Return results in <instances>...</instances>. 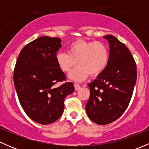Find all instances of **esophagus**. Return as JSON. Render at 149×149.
<instances>
[{
	"mask_svg": "<svg viewBox=\"0 0 149 149\" xmlns=\"http://www.w3.org/2000/svg\"><path fill=\"white\" fill-rule=\"evenodd\" d=\"M74 88H75V90L77 91V90H79V88H81V85H79V84H74Z\"/></svg>",
	"mask_w": 149,
	"mask_h": 149,
	"instance_id": "obj_1",
	"label": "esophagus"
}]
</instances>
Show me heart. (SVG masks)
<instances>
[{
    "label": "heart",
    "instance_id": "b5f03b06",
    "mask_svg": "<svg viewBox=\"0 0 149 149\" xmlns=\"http://www.w3.org/2000/svg\"><path fill=\"white\" fill-rule=\"evenodd\" d=\"M68 52H58L55 59L62 71L70 73L69 77L75 81H82L88 75L101 74L108 65L109 52L107 47L100 42L76 40L68 47Z\"/></svg>",
    "mask_w": 149,
    "mask_h": 149
}]
</instances>
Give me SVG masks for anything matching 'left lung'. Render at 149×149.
<instances>
[{"label": "left lung", "mask_w": 149, "mask_h": 149, "mask_svg": "<svg viewBox=\"0 0 149 149\" xmlns=\"http://www.w3.org/2000/svg\"><path fill=\"white\" fill-rule=\"evenodd\" d=\"M109 42L108 65L94 81L88 84L87 115L94 123L107 125L118 120L128 107L137 79L136 63L130 50L112 35Z\"/></svg>", "instance_id": "obj_1"}]
</instances>
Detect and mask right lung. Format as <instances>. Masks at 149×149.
Here are the masks:
<instances>
[{
  "mask_svg": "<svg viewBox=\"0 0 149 149\" xmlns=\"http://www.w3.org/2000/svg\"><path fill=\"white\" fill-rule=\"evenodd\" d=\"M61 46L58 37H39L21 50L15 65L13 81L21 106L40 124L56 121L63 112L65 98L74 91L71 82L54 86L66 80L55 59Z\"/></svg>",
  "mask_w": 149,
  "mask_h": 149,
  "instance_id": "add662e5",
  "label": "right lung"
}]
</instances>
